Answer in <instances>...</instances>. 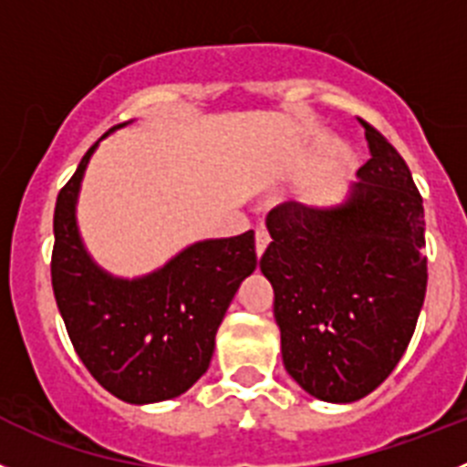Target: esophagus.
I'll list each match as a JSON object with an SVG mask.
<instances>
[{
    "instance_id": "1",
    "label": "esophagus",
    "mask_w": 467,
    "mask_h": 467,
    "mask_svg": "<svg viewBox=\"0 0 467 467\" xmlns=\"http://www.w3.org/2000/svg\"><path fill=\"white\" fill-rule=\"evenodd\" d=\"M269 242H272V239H269L267 230H265V228L255 230V254H258V258H263V254L267 251Z\"/></svg>"
}]
</instances>
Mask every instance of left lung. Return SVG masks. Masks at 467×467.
<instances>
[{"label": "left lung", "mask_w": 467, "mask_h": 467, "mask_svg": "<svg viewBox=\"0 0 467 467\" xmlns=\"http://www.w3.org/2000/svg\"><path fill=\"white\" fill-rule=\"evenodd\" d=\"M371 159L338 202L272 209L260 269L285 371L313 399L352 403L387 380L426 295L424 207L399 151L361 121Z\"/></svg>", "instance_id": "obj_1"}]
</instances>
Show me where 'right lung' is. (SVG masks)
Instances as JSON below:
<instances>
[{"mask_svg":"<svg viewBox=\"0 0 467 467\" xmlns=\"http://www.w3.org/2000/svg\"><path fill=\"white\" fill-rule=\"evenodd\" d=\"M129 124L133 119L103 138ZM99 142L57 195V306L78 357L103 389L133 405L177 399L207 373L225 311L258 265L254 230L189 244L142 276L108 272L91 258L78 225L82 180Z\"/></svg>","mask_w":467,"mask_h":467,"instance_id":"1","label":"right lung"}]
</instances>
